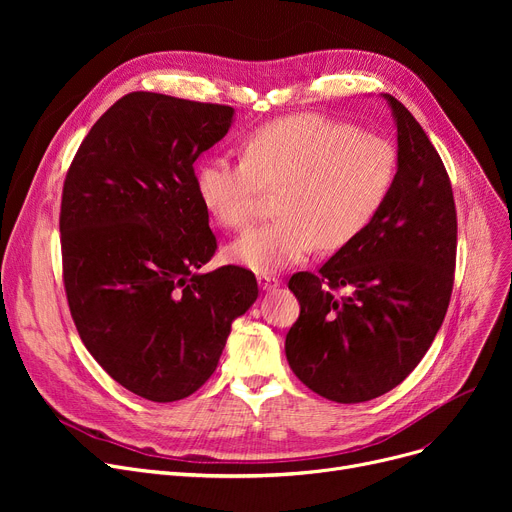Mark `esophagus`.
Masks as SVG:
<instances>
[{"mask_svg":"<svg viewBox=\"0 0 512 512\" xmlns=\"http://www.w3.org/2000/svg\"><path fill=\"white\" fill-rule=\"evenodd\" d=\"M257 282H259V286H261L263 290H274V288L280 286V278H276V276H272V274H259V276H257Z\"/></svg>","mask_w":512,"mask_h":512,"instance_id":"obj_1","label":"esophagus"}]
</instances>
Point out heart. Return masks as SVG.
Returning a JSON list of instances; mask_svg holds the SVG:
<instances>
[{
    "label": "heart",
    "mask_w": 512,
    "mask_h": 512,
    "mask_svg": "<svg viewBox=\"0 0 512 512\" xmlns=\"http://www.w3.org/2000/svg\"><path fill=\"white\" fill-rule=\"evenodd\" d=\"M396 147L373 132L299 114L259 126L242 159L215 155L197 168L201 203L222 226L255 218L263 188L278 191V218L242 234L228 255L259 274L303 261L315 247L340 249L380 213L396 180Z\"/></svg>",
    "instance_id": "b5f03b06"
}]
</instances>
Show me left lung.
<instances>
[{
  "label": "left lung",
  "mask_w": 512,
  "mask_h": 512,
  "mask_svg": "<svg viewBox=\"0 0 512 512\" xmlns=\"http://www.w3.org/2000/svg\"><path fill=\"white\" fill-rule=\"evenodd\" d=\"M384 97L398 130L390 197L317 276L299 272L288 282L301 305L286 334L288 365L307 388L342 405L378 398L407 378L432 346L454 284L448 172L413 114Z\"/></svg>",
  "instance_id": "obj_1"
}]
</instances>
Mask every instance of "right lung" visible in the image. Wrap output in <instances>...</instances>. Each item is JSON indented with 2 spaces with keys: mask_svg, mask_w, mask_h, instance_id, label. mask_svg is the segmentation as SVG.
Returning a JSON list of instances; mask_svg holds the SVG:
<instances>
[{
  "mask_svg": "<svg viewBox=\"0 0 512 512\" xmlns=\"http://www.w3.org/2000/svg\"><path fill=\"white\" fill-rule=\"evenodd\" d=\"M230 105L134 91L89 130L66 172L60 242L70 315L93 359L153 402L197 392L232 321L257 299L255 274H195L218 240L195 161L232 124Z\"/></svg>",
  "mask_w": 512,
  "mask_h": 512,
  "instance_id": "add662e5",
  "label": "right lung"
}]
</instances>
